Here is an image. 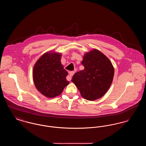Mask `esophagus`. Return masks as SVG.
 <instances>
[{
  "label": "esophagus",
  "instance_id": "obj_1",
  "mask_svg": "<svg viewBox=\"0 0 146 146\" xmlns=\"http://www.w3.org/2000/svg\"><path fill=\"white\" fill-rule=\"evenodd\" d=\"M74 71H71V72H70V76H67V79L68 81H70V80H71L72 76H73L74 75Z\"/></svg>",
  "mask_w": 146,
  "mask_h": 146
}]
</instances>
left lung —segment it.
Instances as JSON below:
<instances>
[{"instance_id": "8db88e82", "label": "left lung", "mask_w": 146, "mask_h": 146, "mask_svg": "<svg viewBox=\"0 0 146 146\" xmlns=\"http://www.w3.org/2000/svg\"><path fill=\"white\" fill-rule=\"evenodd\" d=\"M84 70L74 74L75 84L82 96L89 101L102 97L111 85L114 70L110 60L100 51L94 49L84 56Z\"/></svg>"}]
</instances>
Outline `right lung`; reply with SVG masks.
I'll return each mask as SVG.
<instances>
[{"mask_svg": "<svg viewBox=\"0 0 146 146\" xmlns=\"http://www.w3.org/2000/svg\"><path fill=\"white\" fill-rule=\"evenodd\" d=\"M61 54L45 53L35 63L33 78L37 90L46 97L60 95L69 84L67 70L61 63Z\"/></svg>", "mask_w": 146, "mask_h": 146, "instance_id": "right-lung-1", "label": "right lung"}]
</instances>
